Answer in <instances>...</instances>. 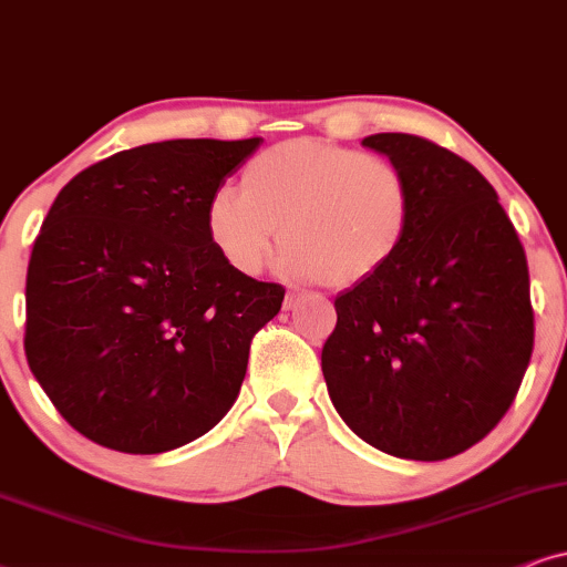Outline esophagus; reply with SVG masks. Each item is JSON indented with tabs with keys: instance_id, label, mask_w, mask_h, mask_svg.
Listing matches in <instances>:
<instances>
[{
	"instance_id": "obj_1",
	"label": "esophagus",
	"mask_w": 567,
	"mask_h": 567,
	"mask_svg": "<svg viewBox=\"0 0 567 567\" xmlns=\"http://www.w3.org/2000/svg\"><path fill=\"white\" fill-rule=\"evenodd\" d=\"M300 300H303V296H300V292H296V290H288V296H285V311H292V308H296Z\"/></svg>"
}]
</instances>
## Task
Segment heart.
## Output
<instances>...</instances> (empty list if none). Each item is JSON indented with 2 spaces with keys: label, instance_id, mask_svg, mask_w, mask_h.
<instances>
[{
  "label": "heart",
  "instance_id": "heart-1",
  "mask_svg": "<svg viewBox=\"0 0 567 567\" xmlns=\"http://www.w3.org/2000/svg\"><path fill=\"white\" fill-rule=\"evenodd\" d=\"M243 190L221 185L206 204V235L238 275H259L279 225V269L350 288L382 271L413 221V185L400 164L332 141L296 138L256 154Z\"/></svg>",
  "mask_w": 567,
  "mask_h": 567
}]
</instances>
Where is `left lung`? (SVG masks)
<instances>
[{
    "label": "left lung",
    "instance_id": "left-lung-1",
    "mask_svg": "<svg viewBox=\"0 0 567 567\" xmlns=\"http://www.w3.org/2000/svg\"><path fill=\"white\" fill-rule=\"evenodd\" d=\"M413 185L400 254L334 298L321 350L346 424L408 461H444L513 405L534 350L526 250L474 164L411 133L363 138Z\"/></svg>",
    "mask_w": 567,
    "mask_h": 567
}]
</instances>
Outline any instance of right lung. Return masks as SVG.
Here are the masks:
<instances>
[{
    "label": "right lung",
    "mask_w": 567,
    "mask_h": 567,
    "mask_svg": "<svg viewBox=\"0 0 567 567\" xmlns=\"http://www.w3.org/2000/svg\"><path fill=\"white\" fill-rule=\"evenodd\" d=\"M261 141L146 143L54 198L28 261L25 358L91 442L167 453L233 408L285 288L221 261L206 204Z\"/></svg>",
    "instance_id": "1"
}]
</instances>
